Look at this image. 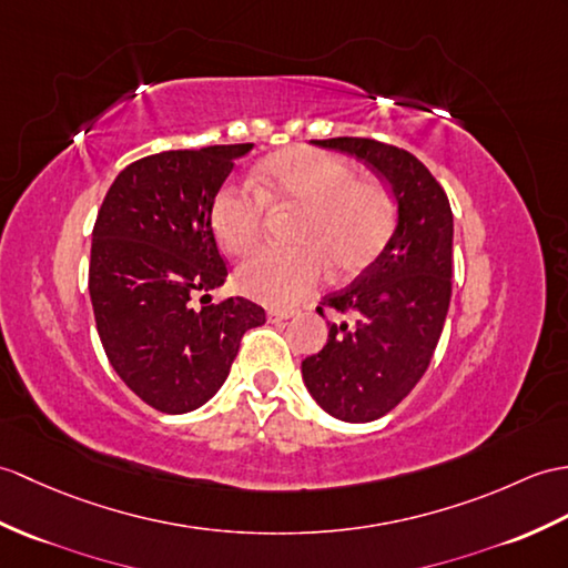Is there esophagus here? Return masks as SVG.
Listing matches in <instances>:
<instances>
[{
    "instance_id": "34e87169",
    "label": "esophagus",
    "mask_w": 568,
    "mask_h": 568,
    "mask_svg": "<svg viewBox=\"0 0 568 568\" xmlns=\"http://www.w3.org/2000/svg\"><path fill=\"white\" fill-rule=\"evenodd\" d=\"M290 316H293L290 310H268V322H285Z\"/></svg>"
}]
</instances>
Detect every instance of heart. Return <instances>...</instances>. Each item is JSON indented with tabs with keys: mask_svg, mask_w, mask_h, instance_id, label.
I'll return each mask as SVG.
<instances>
[{
	"mask_svg": "<svg viewBox=\"0 0 568 568\" xmlns=\"http://www.w3.org/2000/svg\"><path fill=\"white\" fill-rule=\"evenodd\" d=\"M273 210H302L293 230L297 248H263L234 273L240 293L266 305H293L310 295L328 266L338 275L361 271L387 242L394 224L389 191L358 176L341 156L295 148L258 169V189L224 186L213 205V227L224 252L246 254L263 240Z\"/></svg>",
	"mask_w": 568,
	"mask_h": 568,
	"instance_id": "obj_1",
	"label": "heart"
}]
</instances>
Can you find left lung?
<instances>
[{
	"label": "left lung",
	"mask_w": 568,
	"mask_h": 568,
	"mask_svg": "<svg viewBox=\"0 0 568 568\" xmlns=\"http://www.w3.org/2000/svg\"><path fill=\"white\" fill-rule=\"evenodd\" d=\"M371 164L397 197L382 254L316 312L336 314L326 346L302 377L326 414L365 424L389 414L428 371L453 295V210L412 152L371 138L314 140Z\"/></svg>",
	"instance_id": "1"
}]
</instances>
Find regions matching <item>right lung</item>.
Here are the masks:
<instances>
[{"mask_svg": "<svg viewBox=\"0 0 568 568\" xmlns=\"http://www.w3.org/2000/svg\"><path fill=\"white\" fill-rule=\"evenodd\" d=\"M248 150L252 142L142 156L99 207L89 261L99 338L118 377L162 414L203 406L227 379L242 336L266 322L244 297L191 305L227 278L213 205Z\"/></svg>", "mask_w": 568, "mask_h": 568, "instance_id": "right-lung-1", "label": "right lung"}]
</instances>
